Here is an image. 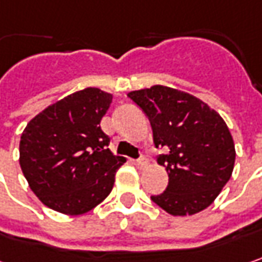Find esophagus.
<instances>
[{
    "label": "esophagus",
    "mask_w": 262,
    "mask_h": 262,
    "mask_svg": "<svg viewBox=\"0 0 262 262\" xmlns=\"http://www.w3.org/2000/svg\"><path fill=\"white\" fill-rule=\"evenodd\" d=\"M135 164L138 165L139 168H145V167L148 165V160H146V157H142V155H141V157L135 161Z\"/></svg>",
    "instance_id": "esophagus-1"
}]
</instances>
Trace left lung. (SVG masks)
I'll return each mask as SVG.
<instances>
[{
  "label": "left lung",
  "instance_id": "8db88e82",
  "mask_svg": "<svg viewBox=\"0 0 262 262\" xmlns=\"http://www.w3.org/2000/svg\"><path fill=\"white\" fill-rule=\"evenodd\" d=\"M152 126L154 143L168 185L151 196L171 215H193L214 202L232 177L234 142L222 116L199 98L168 86L155 85L127 94Z\"/></svg>",
  "mask_w": 262,
  "mask_h": 262
}]
</instances>
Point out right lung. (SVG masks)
<instances>
[{"mask_svg":"<svg viewBox=\"0 0 262 262\" xmlns=\"http://www.w3.org/2000/svg\"><path fill=\"white\" fill-rule=\"evenodd\" d=\"M113 95L86 88L40 111L20 138V167L48 208L80 215L107 198L126 158L110 151L101 130Z\"/></svg>","mask_w":262,"mask_h":262,"instance_id":"add662e5","label":"right lung"}]
</instances>
